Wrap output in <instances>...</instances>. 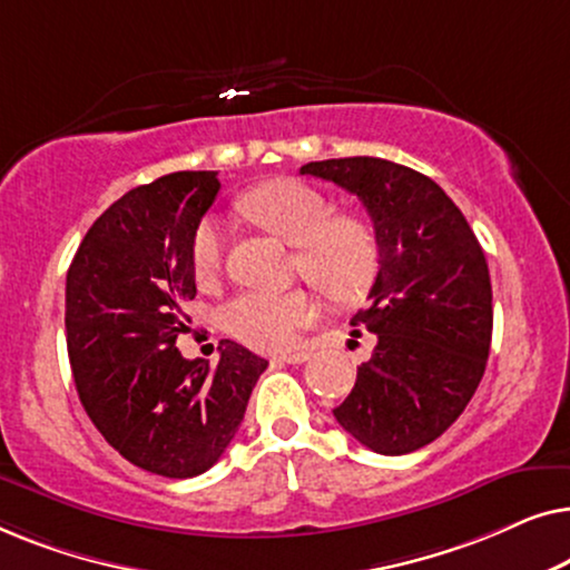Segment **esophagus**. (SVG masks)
<instances>
[{
	"label": "esophagus",
	"instance_id": "34e87169",
	"mask_svg": "<svg viewBox=\"0 0 570 570\" xmlns=\"http://www.w3.org/2000/svg\"><path fill=\"white\" fill-rule=\"evenodd\" d=\"M308 353H285V355H275V357H272V361H275V363H306L308 361Z\"/></svg>",
	"mask_w": 570,
	"mask_h": 570
}]
</instances>
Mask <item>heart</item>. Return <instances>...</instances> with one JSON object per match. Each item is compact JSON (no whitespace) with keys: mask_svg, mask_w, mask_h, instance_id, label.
Here are the masks:
<instances>
[{"mask_svg":"<svg viewBox=\"0 0 570 570\" xmlns=\"http://www.w3.org/2000/svg\"><path fill=\"white\" fill-rule=\"evenodd\" d=\"M240 213L295 248V269L326 298L347 303L368 291L379 269V246L368 225L334 217V205L314 186L275 178L240 199ZM225 267V228L207 217L191 238V272L213 285ZM316 301L306 291H248L225 303L223 324L233 337L256 350H287L301 330L314 324Z\"/></svg>","mask_w":570,"mask_h":570,"instance_id":"obj_1","label":"heart"}]
</instances>
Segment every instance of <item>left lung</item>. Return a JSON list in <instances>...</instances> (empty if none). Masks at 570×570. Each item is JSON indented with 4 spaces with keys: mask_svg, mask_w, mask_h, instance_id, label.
<instances>
[{
    "mask_svg": "<svg viewBox=\"0 0 570 570\" xmlns=\"http://www.w3.org/2000/svg\"><path fill=\"white\" fill-rule=\"evenodd\" d=\"M301 174L355 194L379 246L371 306L350 318L376 334V347L334 417L376 454L423 449L462 415L485 373L493 291L480 240L433 178L400 163L334 158Z\"/></svg>",
    "mask_w": 570,
    "mask_h": 570,
    "instance_id": "1",
    "label": "left lung"
}]
</instances>
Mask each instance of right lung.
Segmentation results:
<instances>
[{"label":"right lung","instance_id":"right-lung-1","mask_svg":"<svg viewBox=\"0 0 570 570\" xmlns=\"http://www.w3.org/2000/svg\"><path fill=\"white\" fill-rule=\"evenodd\" d=\"M220 191L217 170H181L137 186L85 233L67 272V353L82 407L139 470L207 472L236 435L267 361L233 340L220 361H186L197 295L191 238Z\"/></svg>","mask_w":570,"mask_h":570}]
</instances>
